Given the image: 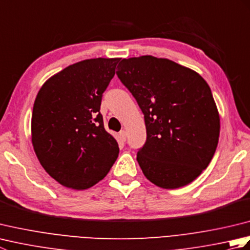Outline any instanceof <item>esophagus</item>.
<instances>
[{"label":"esophagus","mask_w":250,"mask_h":250,"mask_svg":"<svg viewBox=\"0 0 250 250\" xmlns=\"http://www.w3.org/2000/svg\"><path fill=\"white\" fill-rule=\"evenodd\" d=\"M119 135H120V139H121L122 142H125V141H126V133H125V131H124V130L120 131Z\"/></svg>","instance_id":"34e87169"}]
</instances>
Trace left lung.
Instances as JSON below:
<instances>
[{
  "instance_id": "obj_1",
  "label": "left lung",
  "mask_w": 250,
  "mask_h": 250,
  "mask_svg": "<svg viewBox=\"0 0 250 250\" xmlns=\"http://www.w3.org/2000/svg\"><path fill=\"white\" fill-rule=\"evenodd\" d=\"M117 75L144 114L147 140L136 160L146 178L163 189L192 183L208 167L220 133L218 108L204 78L152 56L124 59Z\"/></svg>"
}]
</instances>
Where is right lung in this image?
<instances>
[{"label": "right lung", "mask_w": 250, "mask_h": 250, "mask_svg": "<svg viewBox=\"0 0 250 250\" xmlns=\"http://www.w3.org/2000/svg\"><path fill=\"white\" fill-rule=\"evenodd\" d=\"M119 60L74 63L47 79L36 95L32 145L45 171L66 188L92 187L118 158V143L105 130L100 106Z\"/></svg>", "instance_id": "right-lung-1"}]
</instances>
